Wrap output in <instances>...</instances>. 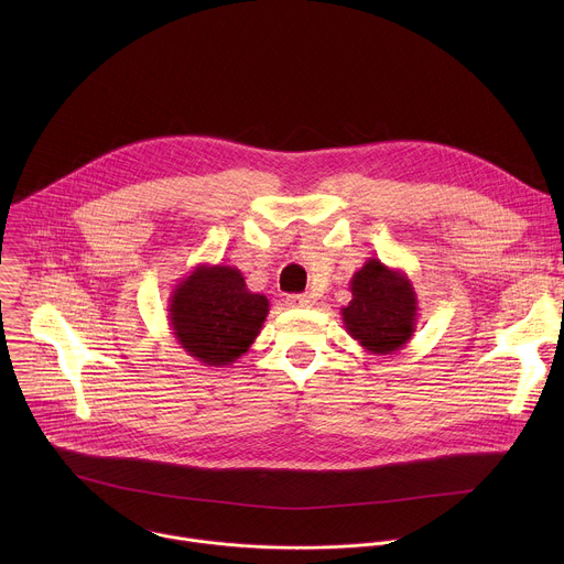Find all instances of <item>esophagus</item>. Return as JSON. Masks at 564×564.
Instances as JSON below:
<instances>
[{
    "instance_id": "obj_1",
    "label": "esophagus",
    "mask_w": 564,
    "mask_h": 564,
    "mask_svg": "<svg viewBox=\"0 0 564 564\" xmlns=\"http://www.w3.org/2000/svg\"><path fill=\"white\" fill-rule=\"evenodd\" d=\"M285 303L290 307H310V305H314V296H310V294H290L285 299Z\"/></svg>"
}]
</instances>
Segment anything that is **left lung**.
I'll use <instances>...</instances> for the list:
<instances>
[{"mask_svg":"<svg viewBox=\"0 0 564 564\" xmlns=\"http://www.w3.org/2000/svg\"><path fill=\"white\" fill-rule=\"evenodd\" d=\"M352 301L341 307L348 335L370 355H394L417 328V294L406 272L368 259L350 279Z\"/></svg>","mask_w":564,"mask_h":564,"instance_id":"1","label":"left lung"}]
</instances>
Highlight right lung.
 Returning <instances> with one entry per match:
<instances>
[{
  "label": "right lung",
  "mask_w": 564,
  "mask_h": 564,
  "mask_svg": "<svg viewBox=\"0 0 564 564\" xmlns=\"http://www.w3.org/2000/svg\"><path fill=\"white\" fill-rule=\"evenodd\" d=\"M270 312L234 265H196L170 296V326L178 346L203 366L223 368L243 357Z\"/></svg>",
  "instance_id": "obj_1"
}]
</instances>
